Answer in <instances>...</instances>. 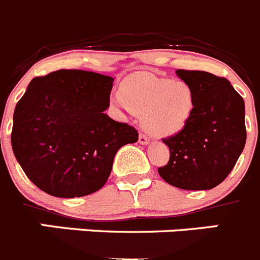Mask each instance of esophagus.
I'll return each mask as SVG.
<instances>
[{
  "mask_svg": "<svg viewBox=\"0 0 260 260\" xmlns=\"http://www.w3.org/2000/svg\"><path fill=\"white\" fill-rule=\"evenodd\" d=\"M139 143H140V144H148L149 138L147 137L144 133H140V134H139Z\"/></svg>",
  "mask_w": 260,
  "mask_h": 260,
  "instance_id": "esophagus-1",
  "label": "esophagus"
}]
</instances>
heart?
Returning a JSON list of instances; mask_svg holds the SVG:
<instances>
[{"label": "heart", "mask_w": 260, "mask_h": 260, "mask_svg": "<svg viewBox=\"0 0 260 260\" xmlns=\"http://www.w3.org/2000/svg\"><path fill=\"white\" fill-rule=\"evenodd\" d=\"M116 103L143 114L144 126L156 135L180 132L193 112L192 89L182 81L158 78L139 72L122 81Z\"/></svg>", "instance_id": "1"}]
</instances>
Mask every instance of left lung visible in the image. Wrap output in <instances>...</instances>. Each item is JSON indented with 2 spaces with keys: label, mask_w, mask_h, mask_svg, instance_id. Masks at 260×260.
I'll return each instance as SVG.
<instances>
[{
  "label": "left lung",
  "mask_w": 260,
  "mask_h": 260,
  "mask_svg": "<svg viewBox=\"0 0 260 260\" xmlns=\"http://www.w3.org/2000/svg\"><path fill=\"white\" fill-rule=\"evenodd\" d=\"M177 75L192 89L193 112L180 132L162 139L170 158L158 174L180 189H211L228 177L246 143L244 99L224 77L187 70Z\"/></svg>",
  "instance_id": "1"
}]
</instances>
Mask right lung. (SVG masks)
Wrapping results in <instances>:
<instances>
[{"label": "right lung", "instance_id": "right-lung-1", "mask_svg": "<svg viewBox=\"0 0 260 260\" xmlns=\"http://www.w3.org/2000/svg\"><path fill=\"white\" fill-rule=\"evenodd\" d=\"M112 83L80 70L30 81L14 111L11 146L36 187L63 199L94 193L108 180L118 149L138 142L137 128L104 113Z\"/></svg>", "mask_w": 260, "mask_h": 260}]
</instances>
